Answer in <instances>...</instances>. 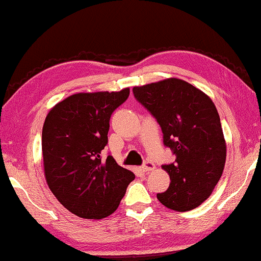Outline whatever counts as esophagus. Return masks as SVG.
Here are the masks:
<instances>
[{
	"label": "esophagus",
	"instance_id": "1",
	"mask_svg": "<svg viewBox=\"0 0 261 261\" xmlns=\"http://www.w3.org/2000/svg\"><path fill=\"white\" fill-rule=\"evenodd\" d=\"M142 169H143L144 172H149V171H152V170L154 169V164H153V162H151V161H145V163H144L143 166H142Z\"/></svg>",
	"mask_w": 261,
	"mask_h": 261
}]
</instances>
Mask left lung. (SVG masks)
<instances>
[{
	"label": "left lung",
	"instance_id": "left-lung-1",
	"mask_svg": "<svg viewBox=\"0 0 261 261\" xmlns=\"http://www.w3.org/2000/svg\"><path fill=\"white\" fill-rule=\"evenodd\" d=\"M135 98L162 127L163 143L176 161L163 165L170 186L157 193L174 211L193 210L219 181L226 161V143L215 103L188 82L168 79L132 89Z\"/></svg>",
	"mask_w": 261,
	"mask_h": 261
}]
</instances>
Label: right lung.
<instances>
[{"mask_svg":"<svg viewBox=\"0 0 261 261\" xmlns=\"http://www.w3.org/2000/svg\"><path fill=\"white\" fill-rule=\"evenodd\" d=\"M130 89L81 92L57 103L42 130V153L49 189L73 215L102 219L116 211L135 179L112 155L102 158L110 117Z\"/></svg>","mask_w":261,"mask_h":261,"instance_id":"right-lung-1","label":"right lung"}]
</instances>
